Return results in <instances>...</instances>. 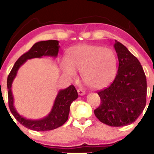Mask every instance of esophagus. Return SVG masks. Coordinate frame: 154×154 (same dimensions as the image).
Listing matches in <instances>:
<instances>
[{"instance_id":"34e87169","label":"esophagus","mask_w":154,"mask_h":154,"mask_svg":"<svg viewBox=\"0 0 154 154\" xmlns=\"http://www.w3.org/2000/svg\"><path fill=\"white\" fill-rule=\"evenodd\" d=\"M77 92H78V94L79 95H83L85 94V92L82 89H78V90H77Z\"/></svg>"}]
</instances>
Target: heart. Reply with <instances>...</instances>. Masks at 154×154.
I'll list each match as a JSON object with an SVG mask.
<instances>
[{
    "label": "heart",
    "mask_w": 154,
    "mask_h": 154,
    "mask_svg": "<svg viewBox=\"0 0 154 154\" xmlns=\"http://www.w3.org/2000/svg\"><path fill=\"white\" fill-rule=\"evenodd\" d=\"M117 65V57L112 49L80 44L70 49L61 67L65 75L72 78L77 76L76 70L81 71L85 84L93 89H102L114 80Z\"/></svg>",
    "instance_id": "obj_1"
}]
</instances>
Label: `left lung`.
Instances as JSON below:
<instances>
[{"label": "left lung", "instance_id": "obj_1", "mask_svg": "<svg viewBox=\"0 0 154 154\" xmlns=\"http://www.w3.org/2000/svg\"><path fill=\"white\" fill-rule=\"evenodd\" d=\"M114 47L119 59L117 74L109 87L98 93L100 106L94 114L102 123L122 127L134 122L144 110L147 82L138 59L116 40Z\"/></svg>", "mask_w": 154, "mask_h": 154}]
</instances>
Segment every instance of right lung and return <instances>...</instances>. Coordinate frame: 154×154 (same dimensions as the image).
<instances>
[{"instance_id": "add662e5", "label": "right lung", "mask_w": 154, "mask_h": 154, "mask_svg": "<svg viewBox=\"0 0 154 154\" xmlns=\"http://www.w3.org/2000/svg\"><path fill=\"white\" fill-rule=\"evenodd\" d=\"M59 48L58 40H45L35 43L30 50L23 54L16 61L8 76L7 88L8 106L11 112L21 125L30 130L35 131H48L61 127L68 119L71 103L78 98V93L74 85H70L66 89L60 90L56 95L52 109L48 115L45 116L43 119L37 120L28 119L21 116L14 107L11 86L12 82L17 76V72L20 66L26 62V60L34 58H41L46 56L56 58L59 53Z\"/></svg>"}]
</instances>
